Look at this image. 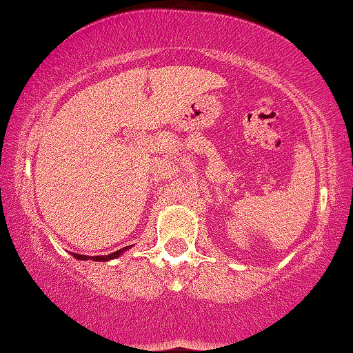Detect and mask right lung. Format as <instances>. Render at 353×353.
Listing matches in <instances>:
<instances>
[{
	"instance_id": "right-lung-1",
	"label": "right lung",
	"mask_w": 353,
	"mask_h": 353,
	"mask_svg": "<svg viewBox=\"0 0 353 353\" xmlns=\"http://www.w3.org/2000/svg\"><path fill=\"white\" fill-rule=\"evenodd\" d=\"M126 248H128V247L120 248V250L111 253V255H103V256H85V255H77V253H73V256L78 258V259H84V261H85V259H94V261H108V259H112V258H117L119 255H122Z\"/></svg>"
}]
</instances>
